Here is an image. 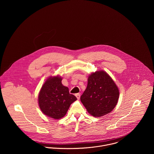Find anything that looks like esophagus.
Returning <instances> with one entry per match:
<instances>
[{"label": "esophagus", "instance_id": "obj_1", "mask_svg": "<svg viewBox=\"0 0 154 154\" xmlns=\"http://www.w3.org/2000/svg\"><path fill=\"white\" fill-rule=\"evenodd\" d=\"M75 96L76 97V98H77V99H78V100H79V99H80V97H81L80 94H79V93L76 94H75Z\"/></svg>", "mask_w": 154, "mask_h": 154}]
</instances>
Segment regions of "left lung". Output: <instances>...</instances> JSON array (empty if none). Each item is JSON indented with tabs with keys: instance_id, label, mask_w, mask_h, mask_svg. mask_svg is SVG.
<instances>
[{
	"instance_id": "obj_1",
	"label": "left lung",
	"mask_w": 154,
	"mask_h": 154,
	"mask_svg": "<svg viewBox=\"0 0 154 154\" xmlns=\"http://www.w3.org/2000/svg\"><path fill=\"white\" fill-rule=\"evenodd\" d=\"M119 90L110 75L104 70L89 75L87 87L81 101L88 113L98 117L110 113L118 102Z\"/></svg>"
}]
</instances>
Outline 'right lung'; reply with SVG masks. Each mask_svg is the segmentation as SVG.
Instances as JSON below:
<instances>
[{"instance_id": "obj_1", "label": "right lung", "mask_w": 154, "mask_h": 154, "mask_svg": "<svg viewBox=\"0 0 154 154\" xmlns=\"http://www.w3.org/2000/svg\"><path fill=\"white\" fill-rule=\"evenodd\" d=\"M59 76H50L41 88L38 101L40 110L45 116L60 119L66 115L70 104L77 98L69 94V88L62 84Z\"/></svg>"}]
</instances>
